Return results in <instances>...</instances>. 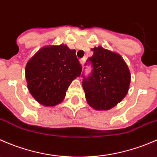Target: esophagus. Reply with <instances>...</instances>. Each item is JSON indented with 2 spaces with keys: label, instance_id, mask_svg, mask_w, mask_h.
Segmentation results:
<instances>
[{
  "label": "esophagus",
  "instance_id": "34e87169",
  "mask_svg": "<svg viewBox=\"0 0 157 157\" xmlns=\"http://www.w3.org/2000/svg\"><path fill=\"white\" fill-rule=\"evenodd\" d=\"M85 61H86V58H81V59H80V63L82 64V65H83V64H84Z\"/></svg>",
  "mask_w": 157,
  "mask_h": 157
}]
</instances>
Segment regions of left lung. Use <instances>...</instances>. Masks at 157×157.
<instances>
[{"mask_svg":"<svg viewBox=\"0 0 157 157\" xmlns=\"http://www.w3.org/2000/svg\"><path fill=\"white\" fill-rule=\"evenodd\" d=\"M93 56L86 64H92V72L83 80L88 104L96 110H109L127 95L131 74L121 55L102 47H94Z\"/></svg>","mask_w":157,"mask_h":157,"instance_id":"8db88e82","label":"left lung"}]
</instances>
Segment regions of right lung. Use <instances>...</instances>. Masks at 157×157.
Instances as JSON below:
<instances>
[{"instance_id":"add662e5","label":"right lung","mask_w":157,"mask_h":157,"mask_svg":"<svg viewBox=\"0 0 157 157\" xmlns=\"http://www.w3.org/2000/svg\"><path fill=\"white\" fill-rule=\"evenodd\" d=\"M81 71L76 51L63 44L39 49L25 69L30 93L45 106L61 103L71 82L80 77Z\"/></svg>"}]
</instances>
